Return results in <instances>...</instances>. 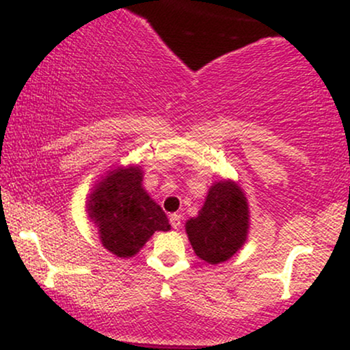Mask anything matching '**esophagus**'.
<instances>
[{"label": "esophagus", "mask_w": 350, "mask_h": 350, "mask_svg": "<svg viewBox=\"0 0 350 350\" xmlns=\"http://www.w3.org/2000/svg\"><path fill=\"white\" fill-rule=\"evenodd\" d=\"M170 222H171V227L174 228V230H179L180 224H183V217H180L179 214H171L170 215Z\"/></svg>", "instance_id": "34e87169"}]
</instances>
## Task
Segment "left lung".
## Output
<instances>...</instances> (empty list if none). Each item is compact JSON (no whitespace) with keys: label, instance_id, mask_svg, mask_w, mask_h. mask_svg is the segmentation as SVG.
Segmentation results:
<instances>
[{"label":"left lung","instance_id":"1","mask_svg":"<svg viewBox=\"0 0 350 350\" xmlns=\"http://www.w3.org/2000/svg\"><path fill=\"white\" fill-rule=\"evenodd\" d=\"M250 211L243 189L232 179H220L211 186L198 217L186 222L192 250L204 262H227L247 242Z\"/></svg>","mask_w":350,"mask_h":350}]
</instances>
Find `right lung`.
I'll use <instances>...</instances> for the list:
<instances>
[{
  "mask_svg": "<svg viewBox=\"0 0 350 350\" xmlns=\"http://www.w3.org/2000/svg\"><path fill=\"white\" fill-rule=\"evenodd\" d=\"M139 164L113 166L92 187L85 207L103 248L118 258L135 256L154 232L171 230L163 208L143 187Z\"/></svg>",
  "mask_w": 350,
  "mask_h": 350,
  "instance_id": "right-lung-1",
  "label": "right lung"
}]
</instances>
